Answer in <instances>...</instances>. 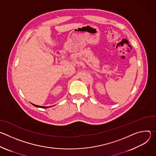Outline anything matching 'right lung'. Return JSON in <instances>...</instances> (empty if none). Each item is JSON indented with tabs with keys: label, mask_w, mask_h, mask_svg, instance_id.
<instances>
[{
	"label": "right lung",
	"mask_w": 156,
	"mask_h": 156,
	"mask_svg": "<svg viewBox=\"0 0 156 156\" xmlns=\"http://www.w3.org/2000/svg\"><path fill=\"white\" fill-rule=\"evenodd\" d=\"M31 104H33L34 106H35V107H40V108H48V107H52V106H50V107H47V106H41V105H35V104H32V103H31Z\"/></svg>",
	"instance_id": "add662e5"
}]
</instances>
